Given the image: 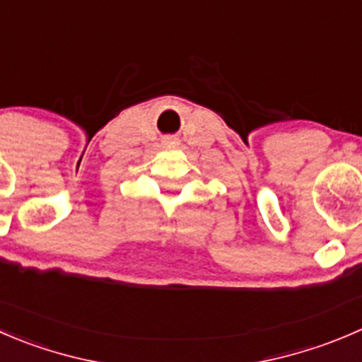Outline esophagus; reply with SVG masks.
<instances>
[{
    "instance_id": "obj_1",
    "label": "esophagus",
    "mask_w": 362,
    "mask_h": 362,
    "mask_svg": "<svg viewBox=\"0 0 362 362\" xmlns=\"http://www.w3.org/2000/svg\"><path fill=\"white\" fill-rule=\"evenodd\" d=\"M164 143H166V145H177V139L168 138V139H164Z\"/></svg>"
}]
</instances>
